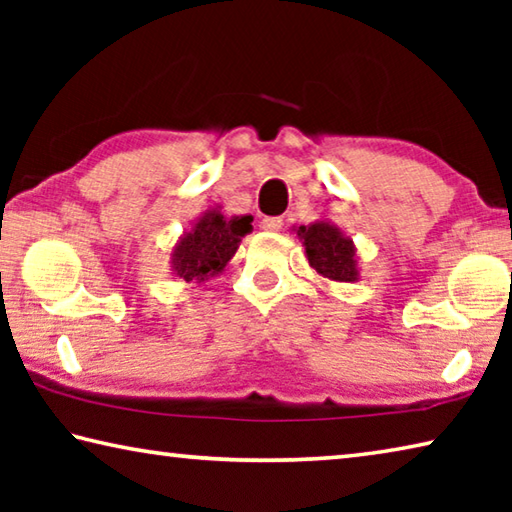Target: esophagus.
Wrapping results in <instances>:
<instances>
[{
    "label": "esophagus",
    "instance_id": "1",
    "mask_svg": "<svg viewBox=\"0 0 512 512\" xmlns=\"http://www.w3.org/2000/svg\"><path fill=\"white\" fill-rule=\"evenodd\" d=\"M262 230L280 232L282 230V219H280V216H266V219H262Z\"/></svg>",
    "mask_w": 512,
    "mask_h": 512
}]
</instances>
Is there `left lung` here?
I'll return each instance as SVG.
<instances>
[{"instance_id":"8db88e82","label":"left lung","mask_w":512,"mask_h":512,"mask_svg":"<svg viewBox=\"0 0 512 512\" xmlns=\"http://www.w3.org/2000/svg\"><path fill=\"white\" fill-rule=\"evenodd\" d=\"M296 230V228H293ZM302 241L309 266L329 282H357L359 257L354 241L343 235L339 225L327 219H318L296 230Z\"/></svg>"}]
</instances>
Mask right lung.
<instances>
[{
    "instance_id": "obj_1",
    "label": "right lung",
    "mask_w": 512,
    "mask_h": 512,
    "mask_svg": "<svg viewBox=\"0 0 512 512\" xmlns=\"http://www.w3.org/2000/svg\"><path fill=\"white\" fill-rule=\"evenodd\" d=\"M253 216H225L221 205L205 210L171 248V273L180 282L212 280L235 257L241 237L253 232Z\"/></svg>"
}]
</instances>
